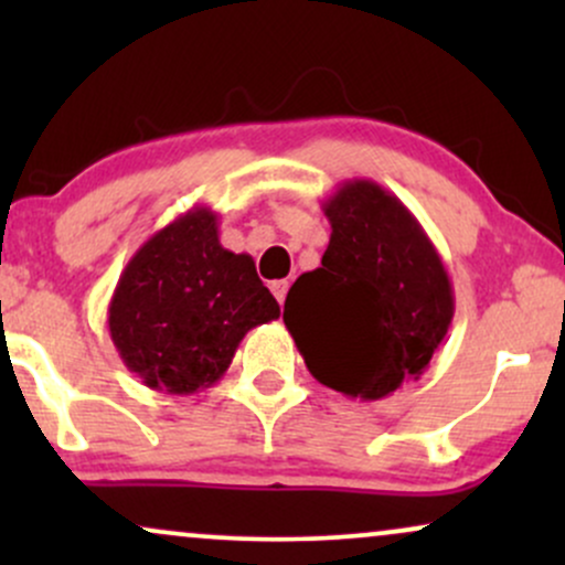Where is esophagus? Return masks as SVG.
<instances>
[{
    "mask_svg": "<svg viewBox=\"0 0 565 565\" xmlns=\"http://www.w3.org/2000/svg\"><path fill=\"white\" fill-rule=\"evenodd\" d=\"M270 289H274L276 300L284 305V300H287V291H289V281H287V278H281V281H274V284H270Z\"/></svg>",
    "mask_w": 565,
    "mask_h": 565,
    "instance_id": "esophagus-1",
    "label": "esophagus"
}]
</instances>
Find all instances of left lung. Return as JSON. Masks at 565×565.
<instances>
[{"mask_svg":"<svg viewBox=\"0 0 565 565\" xmlns=\"http://www.w3.org/2000/svg\"><path fill=\"white\" fill-rule=\"evenodd\" d=\"M321 268L291 284L284 323L321 385L361 401L419 380L454 319V289L419 220L374 180L323 201Z\"/></svg>","mask_w":565,"mask_h":565,"instance_id":"8db88e82","label":"left lung"}]
</instances>
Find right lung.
<instances>
[{
	"instance_id": "1",
	"label": "right lung",
	"mask_w": 565,
	"mask_h": 565,
	"mask_svg": "<svg viewBox=\"0 0 565 565\" xmlns=\"http://www.w3.org/2000/svg\"><path fill=\"white\" fill-rule=\"evenodd\" d=\"M278 316L255 260L225 249L217 212L196 204L153 233L121 270L108 332L142 385L191 395L228 372L249 329Z\"/></svg>"
}]
</instances>
